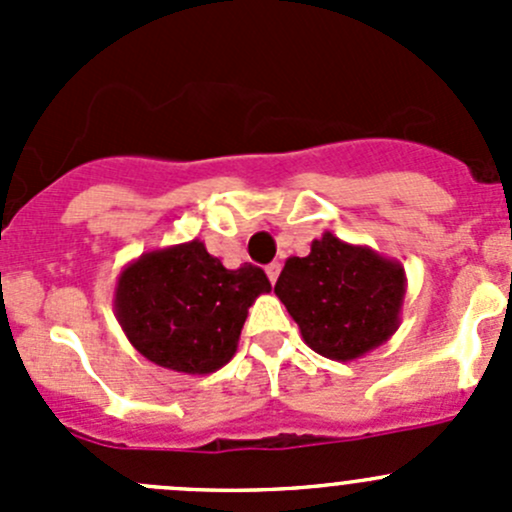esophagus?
Masks as SVG:
<instances>
[{"mask_svg": "<svg viewBox=\"0 0 512 512\" xmlns=\"http://www.w3.org/2000/svg\"><path fill=\"white\" fill-rule=\"evenodd\" d=\"M280 270H282V265H280V262H272V265H267V277H270V282H272V285H275V282H277V277H280Z\"/></svg>", "mask_w": 512, "mask_h": 512, "instance_id": "obj_1", "label": "esophagus"}]
</instances>
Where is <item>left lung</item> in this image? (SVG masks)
I'll list each match as a JSON object with an SVG mask.
<instances>
[{
  "instance_id": "8db88e82",
  "label": "left lung",
  "mask_w": 512,
  "mask_h": 512,
  "mask_svg": "<svg viewBox=\"0 0 512 512\" xmlns=\"http://www.w3.org/2000/svg\"><path fill=\"white\" fill-rule=\"evenodd\" d=\"M275 294L317 354L352 361L399 329L404 267L324 232L307 257H289Z\"/></svg>"
}]
</instances>
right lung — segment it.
Wrapping results in <instances>:
<instances>
[{"label":"right lung","mask_w":512,"mask_h":512,"mask_svg":"<svg viewBox=\"0 0 512 512\" xmlns=\"http://www.w3.org/2000/svg\"><path fill=\"white\" fill-rule=\"evenodd\" d=\"M272 285L245 262L227 270L200 240L153 250L118 277L116 317L148 361L183 374L218 371L237 352L247 309Z\"/></svg>","instance_id":"obj_1"}]
</instances>
